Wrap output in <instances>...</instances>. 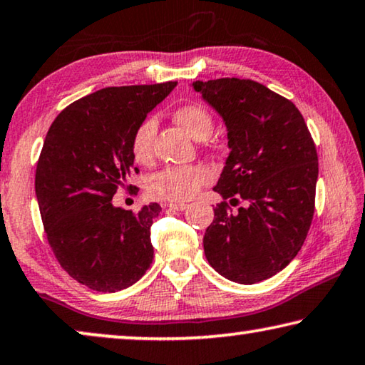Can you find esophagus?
<instances>
[{
	"mask_svg": "<svg viewBox=\"0 0 365 365\" xmlns=\"http://www.w3.org/2000/svg\"><path fill=\"white\" fill-rule=\"evenodd\" d=\"M165 207H166V209H173V210L182 212V210H186L189 205L184 204V202H168V204H165Z\"/></svg>",
	"mask_w": 365,
	"mask_h": 365,
	"instance_id": "1",
	"label": "esophagus"
}]
</instances>
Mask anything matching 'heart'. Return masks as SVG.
<instances>
[{
    "label": "heart",
    "mask_w": 365,
    "mask_h": 365,
    "mask_svg": "<svg viewBox=\"0 0 365 365\" xmlns=\"http://www.w3.org/2000/svg\"><path fill=\"white\" fill-rule=\"evenodd\" d=\"M176 124L182 127L195 140L207 138L214 130V119L205 106L187 103L175 110ZM158 122L155 117H147L135 127L130 138V153L135 163L148 166L155 158V137ZM214 173L204 165L166 166L148 179L147 190L151 197L182 202L192 199L199 190L212 182Z\"/></svg>",
    "instance_id": "heart-1"
}]
</instances>
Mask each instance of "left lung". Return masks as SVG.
Segmentation results:
<instances>
[{
    "label": "left lung",
    "instance_id": "obj_1",
    "mask_svg": "<svg viewBox=\"0 0 365 365\" xmlns=\"http://www.w3.org/2000/svg\"><path fill=\"white\" fill-rule=\"evenodd\" d=\"M222 115L230 155L214 187L223 197L205 230L209 264L238 284L272 277L299 253L315 214L318 155L292 101L240 78L195 81ZM230 203L243 201L238 212Z\"/></svg>",
    "mask_w": 365,
    "mask_h": 365
}]
</instances>
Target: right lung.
I'll return each instance as SVG.
<instances>
[{
    "label": "right lung",
    "mask_w": 365,
    "mask_h": 365,
    "mask_svg": "<svg viewBox=\"0 0 365 365\" xmlns=\"http://www.w3.org/2000/svg\"><path fill=\"white\" fill-rule=\"evenodd\" d=\"M176 81L112 86L71 103L50 125L36 170L43 230L60 266L98 292L130 287L153 261L150 228L158 204L138 214L112 205L133 168L130 138Z\"/></svg>",
    "instance_id": "add662e5"
}]
</instances>
